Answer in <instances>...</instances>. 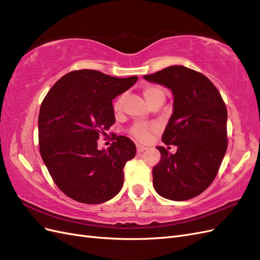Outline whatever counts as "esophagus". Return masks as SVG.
<instances>
[{
	"instance_id": "esophagus-1",
	"label": "esophagus",
	"mask_w": 260,
	"mask_h": 260,
	"mask_svg": "<svg viewBox=\"0 0 260 260\" xmlns=\"http://www.w3.org/2000/svg\"><path fill=\"white\" fill-rule=\"evenodd\" d=\"M145 149H147L145 146H142V145H137V152L140 154V153H143Z\"/></svg>"
}]
</instances>
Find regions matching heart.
<instances>
[{
  "label": "heart",
  "mask_w": 260,
  "mask_h": 260,
  "mask_svg": "<svg viewBox=\"0 0 260 260\" xmlns=\"http://www.w3.org/2000/svg\"><path fill=\"white\" fill-rule=\"evenodd\" d=\"M144 96L147 100L149 104L154 102L156 99L158 98H165V93L164 91L158 88V86L155 85H148L144 88ZM125 93L120 94L119 96H117V99L114 102V111L115 112H120L125 102ZM156 130L155 125L152 124H145V123H137L136 125H133V128L131 129L132 136L135 137L137 140L141 141V142H145V141L149 140L151 138L152 133Z\"/></svg>",
  "instance_id": "obj_1"
}]
</instances>
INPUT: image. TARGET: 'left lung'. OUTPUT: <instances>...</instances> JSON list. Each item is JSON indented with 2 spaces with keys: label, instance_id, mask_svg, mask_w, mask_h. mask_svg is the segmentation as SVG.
Listing matches in <instances>:
<instances>
[{
  "label": "left lung",
  "instance_id": "obj_1",
  "mask_svg": "<svg viewBox=\"0 0 260 260\" xmlns=\"http://www.w3.org/2000/svg\"><path fill=\"white\" fill-rule=\"evenodd\" d=\"M144 79L174 94V112L161 140L177 152L157 146L161 157L153 168V185L167 200L193 199L211 184L226 152L224 102L206 76L184 66L164 68Z\"/></svg>",
  "mask_w": 260,
  "mask_h": 260
}]
</instances>
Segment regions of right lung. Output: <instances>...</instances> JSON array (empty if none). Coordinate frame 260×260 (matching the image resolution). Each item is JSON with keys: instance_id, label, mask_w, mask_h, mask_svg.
I'll use <instances>...</instances> for the list:
<instances>
[{"instance_id": "add662e5", "label": "right lung", "mask_w": 260, "mask_h": 260, "mask_svg": "<svg viewBox=\"0 0 260 260\" xmlns=\"http://www.w3.org/2000/svg\"><path fill=\"white\" fill-rule=\"evenodd\" d=\"M137 80L81 69L62 76L46 94L38 120L40 154L68 198L101 204L121 190L123 167L136 156V144L119 136L99 149L98 140L115 123L112 101Z\"/></svg>"}]
</instances>
